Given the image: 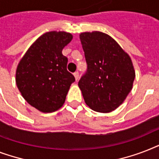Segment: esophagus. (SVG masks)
Segmentation results:
<instances>
[{
    "instance_id": "1",
    "label": "esophagus",
    "mask_w": 159,
    "mask_h": 159,
    "mask_svg": "<svg viewBox=\"0 0 159 159\" xmlns=\"http://www.w3.org/2000/svg\"><path fill=\"white\" fill-rule=\"evenodd\" d=\"M73 75H74L75 79H76V81H77V80L79 79V72H75L74 73H73Z\"/></svg>"
}]
</instances>
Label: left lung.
Here are the masks:
<instances>
[{
  "instance_id": "obj_1",
  "label": "left lung",
  "mask_w": 159,
  "mask_h": 159,
  "mask_svg": "<svg viewBox=\"0 0 159 159\" xmlns=\"http://www.w3.org/2000/svg\"><path fill=\"white\" fill-rule=\"evenodd\" d=\"M87 70L78 86L86 104L97 112L120 106L133 87L135 72L130 57L110 35L99 31L80 34Z\"/></svg>"
}]
</instances>
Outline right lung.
Returning <instances> with one entry per match:
<instances>
[{
    "instance_id": "add662e5",
    "label": "right lung",
    "mask_w": 159,
    "mask_h": 159,
    "mask_svg": "<svg viewBox=\"0 0 159 159\" xmlns=\"http://www.w3.org/2000/svg\"><path fill=\"white\" fill-rule=\"evenodd\" d=\"M72 39L64 31L43 34L30 47L17 66L16 82L29 104L44 113L61 108L74 76L67 70L62 51Z\"/></svg>"
}]
</instances>
